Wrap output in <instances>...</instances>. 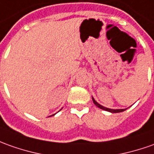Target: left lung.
<instances>
[{"mask_svg":"<svg viewBox=\"0 0 154 154\" xmlns=\"http://www.w3.org/2000/svg\"><path fill=\"white\" fill-rule=\"evenodd\" d=\"M93 101H94V103L95 105L97 106V107L100 108V109H102L103 110H106V111H109V112H111V113H119V112H122V111H124L125 109H108V108H105L102 106V105H100L99 103H98L96 101L94 100V99L93 98Z\"/></svg>","mask_w":154,"mask_h":154,"instance_id":"left-lung-1","label":"left lung"}]
</instances>
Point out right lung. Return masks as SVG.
Segmentation results:
<instances>
[{
    "label": "right lung",
    "mask_w": 154,
    "mask_h": 154,
    "mask_svg": "<svg viewBox=\"0 0 154 154\" xmlns=\"http://www.w3.org/2000/svg\"><path fill=\"white\" fill-rule=\"evenodd\" d=\"M53 116H54V115H53Z\"/></svg>",
    "instance_id": "obj_1"
}]
</instances>
